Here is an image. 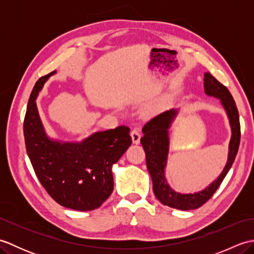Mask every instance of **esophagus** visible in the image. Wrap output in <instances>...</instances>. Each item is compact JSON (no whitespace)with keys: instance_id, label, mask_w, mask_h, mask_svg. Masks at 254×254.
Returning a JSON list of instances; mask_svg holds the SVG:
<instances>
[{"instance_id":"obj_1","label":"esophagus","mask_w":254,"mask_h":254,"mask_svg":"<svg viewBox=\"0 0 254 254\" xmlns=\"http://www.w3.org/2000/svg\"><path fill=\"white\" fill-rule=\"evenodd\" d=\"M131 136H132L133 144H138L139 139H141L142 134H141V132L137 130V128H134V130H132V132H131Z\"/></svg>"}]
</instances>
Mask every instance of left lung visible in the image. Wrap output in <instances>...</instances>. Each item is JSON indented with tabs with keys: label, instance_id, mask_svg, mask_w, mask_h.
I'll use <instances>...</instances> for the list:
<instances>
[{
	"label": "left lung",
	"instance_id": "obj_1",
	"mask_svg": "<svg viewBox=\"0 0 254 254\" xmlns=\"http://www.w3.org/2000/svg\"><path fill=\"white\" fill-rule=\"evenodd\" d=\"M204 90L206 95L220 99L231 127V139L229 143L228 160L222 174L205 190L193 194H181L172 190L165 178V168L169 152L168 130L171 122L177 116V109L161 112L143 127L144 136L141 144L146 155V166L153 180V191L155 196L167 206L189 210L201 207L213 196L219 186L222 185L226 175L233 166L240 144V122L239 113L236 102L228 88L215 78L210 73L204 74Z\"/></svg>",
	"mask_w": 254,
	"mask_h": 254
}]
</instances>
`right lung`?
Wrapping results in <instances>:
<instances>
[{
  "label": "right lung",
  "mask_w": 254,
  "mask_h": 254,
  "mask_svg": "<svg viewBox=\"0 0 254 254\" xmlns=\"http://www.w3.org/2000/svg\"><path fill=\"white\" fill-rule=\"evenodd\" d=\"M56 71L37 80L24 120L26 150L36 176L55 201L80 212L100 207L113 190L111 167L132 144L126 126L97 132L80 143H60L46 135L36 98Z\"/></svg>",
  "instance_id": "add662e5"
}]
</instances>
